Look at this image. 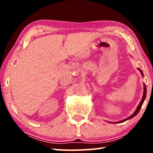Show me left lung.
Masks as SVG:
<instances>
[{"label":"left lung","mask_w":153,"mask_h":153,"mask_svg":"<svg viewBox=\"0 0 153 153\" xmlns=\"http://www.w3.org/2000/svg\"><path fill=\"white\" fill-rule=\"evenodd\" d=\"M138 70H139V71H140L141 75H142V76H143L144 75H143V73H142V71L141 69H140V68H138ZM143 93H144V94H143V96H142V98L141 101H140V104L138 105V107H137L136 110L135 111H134V113L132 114V115H131V116H129V117H128V118L125 119V120H121V121H117V122H115V123H123V122H124V121H127V120H129V119H131V118H133L134 117H135V116L137 115V114H138V113H139V111H140V108H141V107H142V104H143V102H144V101L145 98H146V85H145L144 84V92H143ZM112 123H113V122H112Z\"/></svg>","instance_id":"obj_1"}]
</instances>
